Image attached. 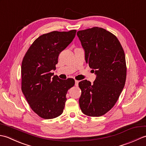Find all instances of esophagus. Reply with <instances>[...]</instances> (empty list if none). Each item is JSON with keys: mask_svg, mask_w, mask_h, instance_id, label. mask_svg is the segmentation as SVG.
I'll return each instance as SVG.
<instances>
[{"mask_svg": "<svg viewBox=\"0 0 146 146\" xmlns=\"http://www.w3.org/2000/svg\"><path fill=\"white\" fill-rule=\"evenodd\" d=\"M78 83H79V81H78V80H75V86H78Z\"/></svg>", "mask_w": 146, "mask_h": 146, "instance_id": "1", "label": "esophagus"}]
</instances>
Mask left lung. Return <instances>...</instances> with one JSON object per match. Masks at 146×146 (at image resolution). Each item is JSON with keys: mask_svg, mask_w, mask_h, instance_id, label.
Wrapping results in <instances>:
<instances>
[{"mask_svg": "<svg viewBox=\"0 0 146 146\" xmlns=\"http://www.w3.org/2000/svg\"><path fill=\"white\" fill-rule=\"evenodd\" d=\"M77 36L85 50L86 63L97 75L93 84L86 80L79 82L80 107L86 115L100 117L114 106L124 87V51L117 37L102 27L79 31Z\"/></svg>", "mask_w": 146, "mask_h": 146, "instance_id": "1", "label": "left lung"}]
</instances>
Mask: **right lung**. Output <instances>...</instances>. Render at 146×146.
Instances as JSON below:
<instances>
[{
    "instance_id": "right-lung-1",
    "label": "right lung",
    "mask_w": 146,
    "mask_h": 146,
    "mask_svg": "<svg viewBox=\"0 0 146 146\" xmlns=\"http://www.w3.org/2000/svg\"><path fill=\"white\" fill-rule=\"evenodd\" d=\"M76 30L44 34L31 45L21 66V90L30 107L44 119L63 113L66 95L75 80L53 75L58 56L73 41Z\"/></svg>"
}]
</instances>
